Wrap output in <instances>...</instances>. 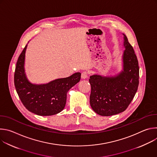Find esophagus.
I'll return each mask as SVG.
<instances>
[{
  "label": "esophagus",
  "instance_id": "esophagus-1",
  "mask_svg": "<svg viewBox=\"0 0 157 157\" xmlns=\"http://www.w3.org/2000/svg\"><path fill=\"white\" fill-rule=\"evenodd\" d=\"M88 77V73L87 71H83L81 74L82 79H86Z\"/></svg>",
  "mask_w": 157,
  "mask_h": 157
}]
</instances>
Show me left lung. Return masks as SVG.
I'll list each match as a JSON object with an SVG mask.
<instances>
[{
  "label": "left lung",
  "instance_id": "8db88e82",
  "mask_svg": "<svg viewBox=\"0 0 157 157\" xmlns=\"http://www.w3.org/2000/svg\"><path fill=\"white\" fill-rule=\"evenodd\" d=\"M123 35L125 48L122 56L123 70L114 76L94 75L89 79L91 87L90 105L100 116H110L124 112L138 89V59L127 36Z\"/></svg>",
  "mask_w": 157,
  "mask_h": 157
}]
</instances>
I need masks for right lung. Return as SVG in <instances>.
I'll return each mask as SVG.
<instances>
[{"label":"right lung","mask_w":157,"mask_h":157,"mask_svg":"<svg viewBox=\"0 0 157 157\" xmlns=\"http://www.w3.org/2000/svg\"><path fill=\"white\" fill-rule=\"evenodd\" d=\"M27 44L20 55L14 74V84L22 104L27 110L38 116L56 114L64 108L67 93L81 79V73L57 79L47 84H35L29 81L24 64Z\"/></svg>","instance_id":"1"}]
</instances>
